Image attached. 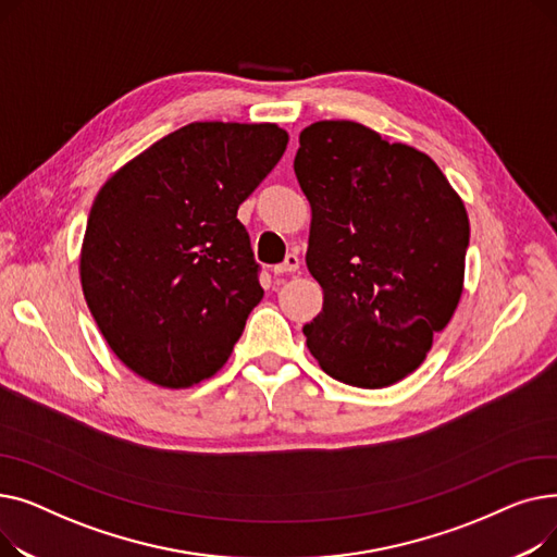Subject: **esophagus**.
Segmentation results:
<instances>
[{
	"label": "esophagus",
	"mask_w": 557,
	"mask_h": 557,
	"mask_svg": "<svg viewBox=\"0 0 557 557\" xmlns=\"http://www.w3.org/2000/svg\"><path fill=\"white\" fill-rule=\"evenodd\" d=\"M300 269V259L298 255H286V259L282 263H277V267H273V273L275 275H284V273H296Z\"/></svg>",
	"instance_id": "34e87169"
}]
</instances>
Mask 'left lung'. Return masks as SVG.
<instances>
[{
	"label": "left lung",
	"instance_id": "8db88e82",
	"mask_svg": "<svg viewBox=\"0 0 557 557\" xmlns=\"http://www.w3.org/2000/svg\"><path fill=\"white\" fill-rule=\"evenodd\" d=\"M294 169L311 205L307 267L325 296L302 327L309 352L336 382L391 386L458 307L465 205L429 156L357 122L307 126Z\"/></svg>",
	"mask_w": 557,
	"mask_h": 557
}]
</instances>
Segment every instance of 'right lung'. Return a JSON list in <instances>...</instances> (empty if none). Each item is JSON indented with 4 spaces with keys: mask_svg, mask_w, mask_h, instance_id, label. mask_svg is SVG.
Masks as SVG:
<instances>
[{
    "mask_svg": "<svg viewBox=\"0 0 557 557\" xmlns=\"http://www.w3.org/2000/svg\"><path fill=\"white\" fill-rule=\"evenodd\" d=\"M275 124L194 122L101 187L87 219V307L133 372L164 388L212 376L263 298L239 205L286 149Z\"/></svg>",
    "mask_w": 557,
    "mask_h": 557,
    "instance_id": "1",
    "label": "right lung"
}]
</instances>
